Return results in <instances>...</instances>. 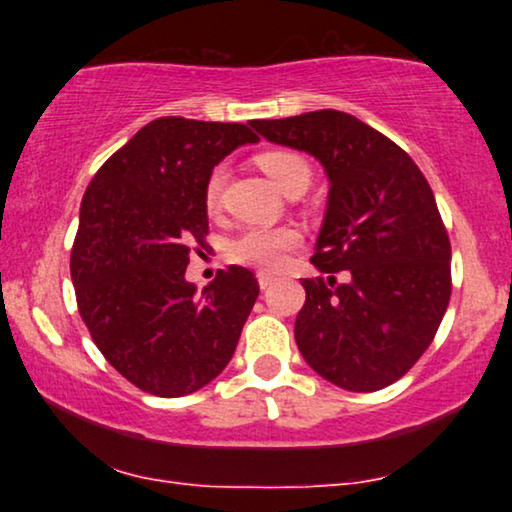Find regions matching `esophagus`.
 <instances>
[{"mask_svg":"<svg viewBox=\"0 0 512 512\" xmlns=\"http://www.w3.org/2000/svg\"><path fill=\"white\" fill-rule=\"evenodd\" d=\"M272 282H275V277H272L270 272H258V286H261L263 291L270 289Z\"/></svg>","mask_w":512,"mask_h":512,"instance_id":"obj_1","label":"esophagus"}]
</instances>
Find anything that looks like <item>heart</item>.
I'll return each instance as SVG.
<instances>
[{
  "label": "heart",
  "instance_id": "heart-1",
  "mask_svg": "<svg viewBox=\"0 0 512 512\" xmlns=\"http://www.w3.org/2000/svg\"><path fill=\"white\" fill-rule=\"evenodd\" d=\"M258 167L268 174L279 191L286 193L293 186H310L312 167L303 156L293 151H265L258 156ZM223 184H226V165H216L207 177L205 202L209 212H214L221 202ZM300 244L296 228H249L235 237L228 247V256L235 263L251 265L261 270H277L286 261V254Z\"/></svg>",
  "mask_w": 512,
  "mask_h": 512
}]
</instances>
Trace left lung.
Masks as SVG:
<instances>
[{"instance_id":"obj_1","label":"left lung","mask_w":512,"mask_h":512,"mask_svg":"<svg viewBox=\"0 0 512 512\" xmlns=\"http://www.w3.org/2000/svg\"><path fill=\"white\" fill-rule=\"evenodd\" d=\"M272 144L314 156L328 205L303 279L296 342L314 373L347 391L389 387L431 345L450 303V237L429 181L401 146L352 114L251 121Z\"/></svg>"}]
</instances>
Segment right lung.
<instances>
[{"mask_svg": "<svg viewBox=\"0 0 512 512\" xmlns=\"http://www.w3.org/2000/svg\"><path fill=\"white\" fill-rule=\"evenodd\" d=\"M258 137L242 123L151 121L90 181L72 249L81 319L111 366L146 394L207 387L233 359L258 298L254 272L221 270L198 293L186 279L209 230L207 177Z\"/></svg>", "mask_w": 512, "mask_h": 512, "instance_id": "add662e5", "label": "right lung"}]
</instances>
